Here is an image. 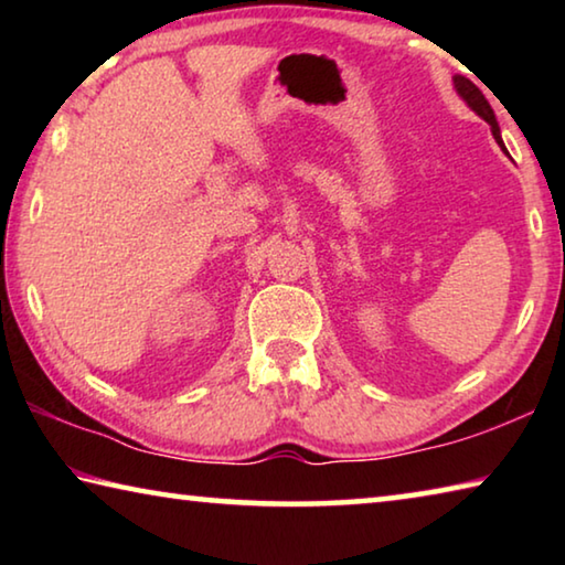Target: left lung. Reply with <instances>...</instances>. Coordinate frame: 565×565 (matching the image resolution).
Segmentation results:
<instances>
[{"instance_id": "8db88e82", "label": "left lung", "mask_w": 565, "mask_h": 565, "mask_svg": "<svg viewBox=\"0 0 565 565\" xmlns=\"http://www.w3.org/2000/svg\"><path fill=\"white\" fill-rule=\"evenodd\" d=\"M454 84H456V92L461 94V97L468 102V107H471V109L478 114V117L491 124V131H493L495 141H499V145L503 147L501 129H499V124H495V114H493V109H491V104L486 102L481 89H478L471 79H466V76H454Z\"/></svg>"}]
</instances>
